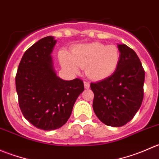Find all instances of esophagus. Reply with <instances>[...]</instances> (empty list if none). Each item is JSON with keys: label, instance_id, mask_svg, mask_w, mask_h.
<instances>
[{"label": "esophagus", "instance_id": "obj_1", "mask_svg": "<svg viewBox=\"0 0 159 159\" xmlns=\"http://www.w3.org/2000/svg\"><path fill=\"white\" fill-rule=\"evenodd\" d=\"M84 88H85L86 89H89V88H90V83L88 82V81H84Z\"/></svg>", "mask_w": 159, "mask_h": 159}]
</instances>
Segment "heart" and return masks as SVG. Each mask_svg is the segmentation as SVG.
<instances>
[{"label": "heart", "mask_w": 159, "mask_h": 159, "mask_svg": "<svg viewBox=\"0 0 159 159\" xmlns=\"http://www.w3.org/2000/svg\"><path fill=\"white\" fill-rule=\"evenodd\" d=\"M119 60L120 51L116 45L100 42L78 44L72 48L70 55L66 52L61 54L64 67L75 73L85 68L87 76L95 81L111 76L116 70Z\"/></svg>", "instance_id": "obj_1"}]
</instances>
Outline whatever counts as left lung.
I'll use <instances>...</instances> for the list:
<instances>
[{
  "instance_id": "1",
  "label": "left lung",
  "mask_w": 159,
  "mask_h": 159,
  "mask_svg": "<svg viewBox=\"0 0 159 159\" xmlns=\"http://www.w3.org/2000/svg\"><path fill=\"white\" fill-rule=\"evenodd\" d=\"M120 60L111 76L91 83L93 109L102 122L112 127L127 124L142 105L145 70L136 53L126 44H118Z\"/></svg>"
}]
</instances>
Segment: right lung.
Segmentation results:
<instances>
[{
	"label": "right lung",
	"mask_w": 159,
	"mask_h": 159,
	"mask_svg": "<svg viewBox=\"0 0 159 159\" xmlns=\"http://www.w3.org/2000/svg\"><path fill=\"white\" fill-rule=\"evenodd\" d=\"M55 44L51 36L34 44L24 54L15 77L24 117L36 128L47 131L67 122L75 101L84 89L80 78L65 81L57 76L51 55Z\"/></svg>",
	"instance_id": "right-lung-1"
}]
</instances>
